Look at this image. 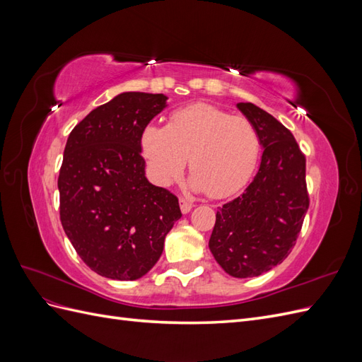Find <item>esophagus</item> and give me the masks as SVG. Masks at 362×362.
<instances>
[{
	"label": "esophagus",
	"mask_w": 362,
	"mask_h": 362,
	"mask_svg": "<svg viewBox=\"0 0 362 362\" xmlns=\"http://www.w3.org/2000/svg\"><path fill=\"white\" fill-rule=\"evenodd\" d=\"M193 206H194L193 202H190V201H187V199H180V208H181V213H182V214L190 213Z\"/></svg>",
	"instance_id": "obj_1"
}]
</instances>
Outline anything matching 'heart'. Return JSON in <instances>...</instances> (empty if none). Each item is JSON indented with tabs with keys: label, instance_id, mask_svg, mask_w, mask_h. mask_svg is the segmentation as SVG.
Segmentation results:
<instances>
[{
	"label": "heart",
	"instance_id": "b5f03b06",
	"mask_svg": "<svg viewBox=\"0 0 362 362\" xmlns=\"http://www.w3.org/2000/svg\"><path fill=\"white\" fill-rule=\"evenodd\" d=\"M140 151L157 184L177 180L189 158L190 187L221 199L242 190L254 175L261 140L246 117L198 103L175 110L166 127L148 124Z\"/></svg>",
	"mask_w": 362,
	"mask_h": 362
}]
</instances>
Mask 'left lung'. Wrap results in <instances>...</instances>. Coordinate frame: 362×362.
I'll return each mask as SVG.
<instances>
[{"instance_id": "obj_1", "label": "left lung", "mask_w": 362, "mask_h": 362, "mask_svg": "<svg viewBox=\"0 0 362 362\" xmlns=\"http://www.w3.org/2000/svg\"><path fill=\"white\" fill-rule=\"evenodd\" d=\"M237 108L258 131L261 163L245 193L218 208L208 247L228 275L254 278L288 257L310 199L305 156L293 134L252 103Z\"/></svg>"}]
</instances>
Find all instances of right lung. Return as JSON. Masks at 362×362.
Segmentation results:
<instances>
[{
    "instance_id": "1",
    "label": "right lung",
    "mask_w": 362,
    "mask_h": 362,
    "mask_svg": "<svg viewBox=\"0 0 362 362\" xmlns=\"http://www.w3.org/2000/svg\"><path fill=\"white\" fill-rule=\"evenodd\" d=\"M168 107L163 93L122 92L68 137L59 175L60 221L95 273L136 281L156 266L181 217L177 196L151 184L140 134Z\"/></svg>"
}]
</instances>
